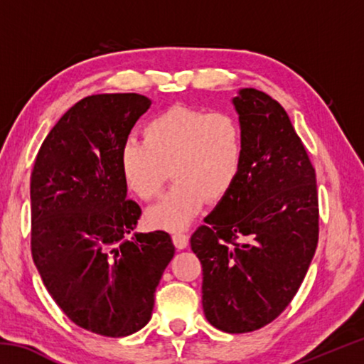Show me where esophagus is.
<instances>
[{"label":"esophagus","instance_id":"esophagus-1","mask_svg":"<svg viewBox=\"0 0 364 364\" xmlns=\"http://www.w3.org/2000/svg\"><path fill=\"white\" fill-rule=\"evenodd\" d=\"M173 242L176 245V249H186L188 242H189L188 234H184L181 231H175L173 232Z\"/></svg>","mask_w":364,"mask_h":364}]
</instances>
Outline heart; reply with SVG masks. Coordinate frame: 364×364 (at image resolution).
Masks as SVG:
<instances>
[{
	"label": "heart",
	"instance_id": "b5f03b06",
	"mask_svg": "<svg viewBox=\"0 0 364 364\" xmlns=\"http://www.w3.org/2000/svg\"><path fill=\"white\" fill-rule=\"evenodd\" d=\"M143 136L144 143L123 146L120 168L127 188L143 200L160 196L171 171L175 184L147 215L157 226H188L205 199L231 189L242 167V128L228 112L171 107L146 123Z\"/></svg>",
	"mask_w": 364,
	"mask_h": 364
}]
</instances>
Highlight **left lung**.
Returning a JSON list of instances; mask_svg holds the SVG:
<instances>
[{
  "instance_id": "left-lung-1",
  "label": "left lung",
  "mask_w": 364,
  "mask_h": 364,
  "mask_svg": "<svg viewBox=\"0 0 364 364\" xmlns=\"http://www.w3.org/2000/svg\"><path fill=\"white\" fill-rule=\"evenodd\" d=\"M244 134L231 189L191 236L208 323L230 334L263 328L291 304L319 232L315 168L278 101L255 88L232 97Z\"/></svg>"
}]
</instances>
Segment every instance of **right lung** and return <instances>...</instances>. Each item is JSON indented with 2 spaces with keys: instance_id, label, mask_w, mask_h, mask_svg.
Listing matches in <instances>:
<instances>
[{
  "instance_id": "1",
  "label": "right lung",
  "mask_w": 364,
  "mask_h": 364,
  "mask_svg": "<svg viewBox=\"0 0 364 364\" xmlns=\"http://www.w3.org/2000/svg\"><path fill=\"white\" fill-rule=\"evenodd\" d=\"M151 100L93 95L53 127L30 178L32 257L70 321L125 337L149 323L154 294L175 255L165 231L134 232L141 208L127 199L120 154Z\"/></svg>"
}]
</instances>
